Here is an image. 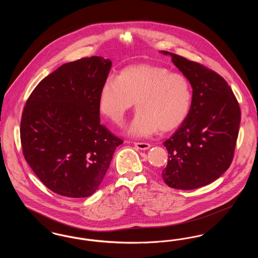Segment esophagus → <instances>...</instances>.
I'll return each mask as SVG.
<instances>
[{
	"label": "esophagus",
	"instance_id": "obj_1",
	"mask_svg": "<svg viewBox=\"0 0 258 258\" xmlns=\"http://www.w3.org/2000/svg\"><path fill=\"white\" fill-rule=\"evenodd\" d=\"M135 146L139 150H147L151 147L149 143H145V142H135Z\"/></svg>",
	"mask_w": 258,
	"mask_h": 258
}]
</instances>
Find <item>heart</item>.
Returning a JSON list of instances; mask_svg holds the SVG:
<instances>
[{
  "mask_svg": "<svg viewBox=\"0 0 258 258\" xmlns=\"http://www.w3.org/2000/svg\"><path fill=\"white\" fill-rule=\"evenodd\" d=\"M191 98L190 84L183 74L142 63L124 68L117 79L108 78L100 89L98 107L113 123H120L135 101L137 113L128 133L144 137L178 127L188 115Z\"/></svg>",
  "mask_w": 258,
  "mask_h": 258,
  "instance_id": "b5f03b06",
  "label": "heart"
}]
</instances>
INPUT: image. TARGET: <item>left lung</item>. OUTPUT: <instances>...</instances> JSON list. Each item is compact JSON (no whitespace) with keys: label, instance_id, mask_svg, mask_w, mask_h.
<instances>
[{"label":"left lung","instance_id":"left-lung-1","mask_svg":"<svg viewBox=\"0 0 258 258\" xmlns=\"http://www.w3.org/2000/svg\"><path fill=\"white\" fill-rule=\"evenodd\" d=\"M169 54L192 87L187 117L163 142L168 162L162 171L165 184L194 189L217 180L230 166L239 134L241 110L228 83L207 67Z\"/></svg>","mask_w":258,"mask_h":258}]
</instances>
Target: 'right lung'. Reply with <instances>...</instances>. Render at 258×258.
Instances as JSON below:
<instances>
[{
    "mask_svg": "<svg viewBox=\"0 0 258 258\" xmlns=\"http://www.w3.org/2000/svg\"><path fill=\"white\" fill-rule=\"evenodd\" d=\"M111 66L98 56L63 63L27 99L20 123L25 160L57 195H93L123 144L99 118V92Z\"/></svg>",
    "mask_w": 258,
    "mask_h": 258,
    "instance_id": "1",
    "label": "right lung"
}]
</instances>
